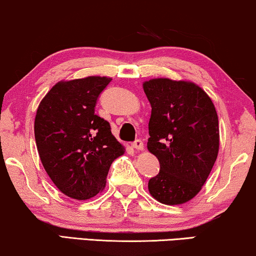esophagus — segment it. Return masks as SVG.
<instances>
[{
    "label": "esophagus",
    "instance_id": "1",
    "mask_svg": "<svg viewBox=\"0 0 256 256\" xmlns=\"http://www.w3.org/2000/svg\"><path fill=\"white\" fill-rule=\"evenodd\" d=\"M132 146L134 149H136V150H143V142H142V140H140V138L135 140V141L132 143Z\"/></svg>",
    "mask_w": 256,
    "mask_h": 256
}]
</instances>
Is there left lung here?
Instances as JSON below:
<instances>
[{"instance_id": "left-lung-1", "label": "left lung", "mask_w": 256, "mask_h": 256, "mask_svg": "<svg viewBox=\"0 0 256 256\" xmlns=\"http://www.w3.org/2000/svg\"><path fill=\"white\" fill-rule=\"evenodd\" d=\"M143 90L152 106L146 146L160 162L149 192L162 204H184L202 190L218 156L214 104L194 82L157 78Z\"/></svg>"}]
</instances>
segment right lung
<instances>
[{
  "label": "right lung",
  "instance_id": "1",
  "mask_svg": "<svg viewBox=\"0 0 256 256\" xmlns=\"http://www.w3.org/2000/svg\"><path fill=\"white\" fill-rule=\"evenodd\" d=\"M110 82L107 76L59 82L40 101L34 118V138L45 171L62 194L78 200L102 190L110 164L124 152L110 122L94 110Z\"/></svg>",
  "mask_w": 256,
  "mask_h": 256
}]
</instances>
